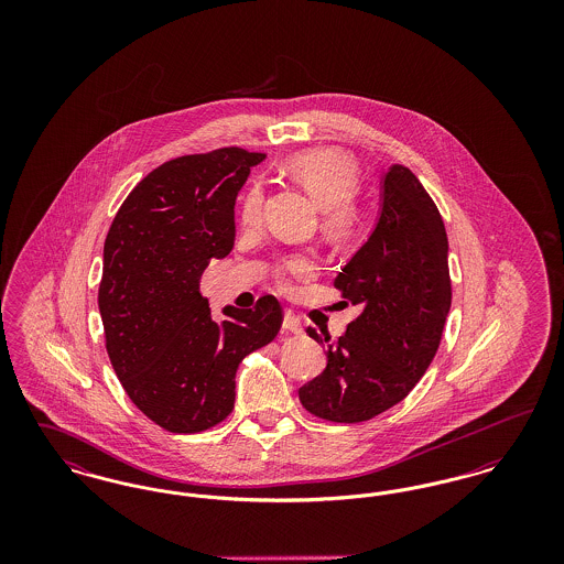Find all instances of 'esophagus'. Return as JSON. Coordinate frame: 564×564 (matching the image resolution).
<instances>
[{
  "label": "esophagus",
  "instance_id": "esophagus-1",
  "mask_svg": "<svg viewBox=\"0 0 564 564\" xmlns=\"http://www.w3.org/2000/svg\"><path fill=\"white\" fill-rule=\"evenodd\" d=\"M283 329L290 332V334H302V323H300V319L295 317L292 311H288L283 315Z\"/></svg>",
  "mask_w": 564,
  "mask_h": 564
}]
</instances>
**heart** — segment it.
Instances as JSON below:
<instances>
[{
  "mask_svg": "<svg viewBox=\"0 0 564 564\" xmlns=\"http://www.w3.org/2000/svg\"><path fill=\"white\" fill-rule=\"evenodd\" d=\"M285 175L319 205L322 230L329 239L347 241L357 235L364 221V207L357 198L359 169L347 152L334 148L297 152L285 162ZM262 203L264 189L260 184L245 189L239 203L241 224H256L262 214ZM311 270L313 262L306 256H292L279 267L276 279L288 285Z\"/></svg>",
  "mask_w": 564,
  "mask_h": 564,
  "instance_id": "b5f03b06",
  "label": "heart"
}]
</instances>
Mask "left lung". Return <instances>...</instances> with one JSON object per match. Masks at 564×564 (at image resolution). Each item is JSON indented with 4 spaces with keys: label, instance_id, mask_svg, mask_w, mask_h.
<instances>
[{
    "label": "left lung",
    "instance_id": "left-lung-1",
    "mask_svg": "<svg viewBox=\"0 0 564 564\" xmlns=\"http://www.w3.org/2000/svg\"><path fill=\"white\" fill-rule=\"evenodd\" d=\"M334 288L361 313L297 395L319 419L361 423L402 402L427 372L453 300L442 215L408 166L384 173L376 228ZM306 332L323 345L315 327Z\"/></svg>",
    "mask_w": 564,
    "mask_h": 564
}]
</instances>
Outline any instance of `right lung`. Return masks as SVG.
Listing matches in <instances>:
<instances>
[{"label":"right lung","mask_w":564,"mask_h":564,"mask_svg":"<svg viewBox=\"0 0 564 564\" xmlns=\"http://www.w3.org/2000/svg\"><path fill=\"white\" fill-rule=\"evenodd\" d=\"M267 159L219 148L164 162L145 175L109 226L99 313L113 372L162 430L198 433L235 408L242 359L274 340L283 308L262 295L214 322L200 276L235 245V200Z\"/></svg>","instance_id":"obj_1"}]
</instances>
